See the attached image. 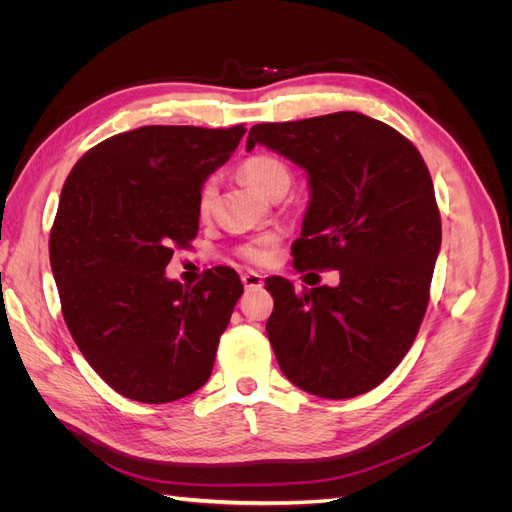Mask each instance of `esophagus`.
Wrapping results in <instances>:
<instances>
[{
    "mask_svg": "<svg viewBox=\"0 0 512 512\" xmlns=\"http://www.w3.org/2000/svg\"><path fill=\"white\" fill-rule=\"evenodd\" d=\"M241 282H243L245 290H258V288H262V284H265V280H262V275L256 273V271H245L241 275Z\"/></svg>",
    "mask_w": 512,
    "mask_h": 512,
    "instance_id": "1",
    "label": "esophagus"
}]
</instances>
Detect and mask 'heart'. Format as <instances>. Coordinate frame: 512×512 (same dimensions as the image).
Wrapping results in <instances>:
<instances>
[{"label":"heart","instance_id":"heart-1","mask_svg":"<svg viewBox=\"0 0 512 512\" xmlns=\"http://www.w3.org/2000/svg\"><path fill=\"white\" fill-rule=\"evenodd\" d=\"M241 175L254 190H258L265 196H273L280 190L288 192L292 183V173L288 164L277 156H271V153H256V156L247 158L241 164ZM213 196H215V185L213 181H207L203 192L198 196V211L203 215L211 211ZM277 243H280V237H277L275 232H267V235H260V237H254L252 241L243 243L239 247V254L247 262H254V265H269L275 256Z\"/></svg>","mask_w":512,"mask_h":512}]
</instances>
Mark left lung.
Segmentation results:
<instances>
[{
    "label": "left lung",
    "mask_w": 512,
    "mask_h": 512,
    "mask_svg": "<svg viewBox=\"0 0 512 512\" xmlns=\"http://www.w3.org/2000/svg\"><path fill=\"white\" fill-rule=\"evenodd\" d=\"M256 145L309 177L294 269L339 271L335 288L303 292L284 277L265 280L275 359L312 395L367 393L404 359L429 303L442 222L425 160L404 134L352 111L258 123L247 151Z\"/></svg>",
    "instance_id": "left-lung-1"
}]
</instances>
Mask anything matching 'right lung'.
<instances>
[{
    "instance_id": "obj_1",
    "label": "right lung",
    "mask_w": 512,
    "mask_h": 512,
    "mask_svg": "<svg viewBox=\"0 0 512 512\" xmlns=\"http://www.w3.org/2000/svg\"><path fill=\"white\" fill-rule=\"evenodd\" d=\"M243 134V123L121 132L91 147L61 188L49 239L61 314L87 363L123 397L168 404L211 376L243 294L239 275L215 267L183 286L164 269L196 237L200 190Z\"/></svg>"
}]
</instances>
